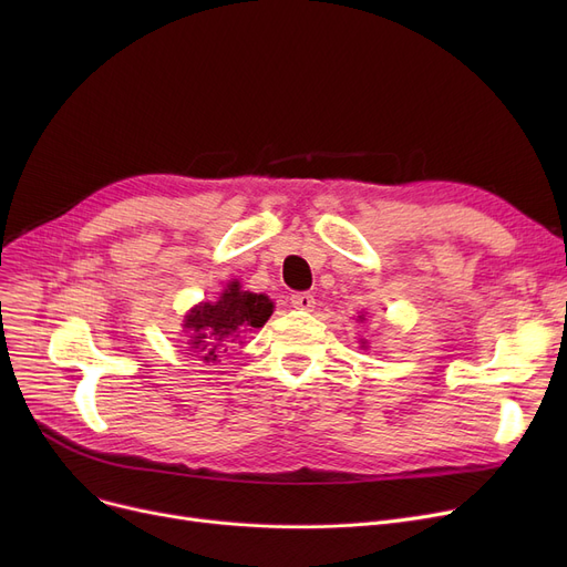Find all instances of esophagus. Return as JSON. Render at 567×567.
Masks as SVG:
<instances>
[{"instance_id": "34e87169", "label": "esophagus", "mask_w": 567, "mask_h": 567, "mask_svg": "<svg viewBox=\"0 0 567 567\" xmlns=\"http://www.w3.org/2000/svg\"><path fill=\"white\" fill-rule=\"evenodd\" d=\"M291 306L296 310H312L315 308V296L308 291H299V293H291Z\"/></svg>"}]
</instances>
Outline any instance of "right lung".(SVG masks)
I'll list each match as a JSON object with an SVG mask.
<instances>
[{
    "label": "right lung",
    "mask_w": 567,
    "mask_h": 567,
    "mask_svg": "<svg viewBox=\"0 0 567 567\" xmlns=\"http://www.w3.org/2000/svg\"><path fill=\"white\" fill-rule=\"evenodd\" d=\"M271 315L274 303L268 296L244 291L238 280H231L216 303H199L186 315L184 329L190 331L188 344L199 353V359L216 363L223 347L236 340L241 342L244 333L261 329Z\"/></svg>",
    "instance_id": "1"
}]
</instances>
